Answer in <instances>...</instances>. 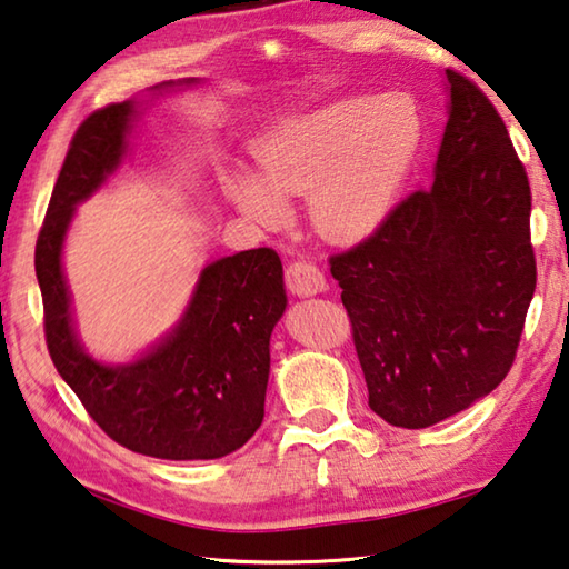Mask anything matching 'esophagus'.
Wrapping results in <instances>:
<instances>
[{
    "label": "esophagus",
    "mask_w": 569,
    "mask_h": 569,
    "mask_svg": "<svg viewBox=\"0 0 569 569\" xmlns=\"http://www.w3.org/2000/svg\"><path fill=\"white\" fill-rule=\"evenodd\" d=\"M286 283L296 296H313L326 288L321 268L311 261H293L286 266Z\"/></svg>",
    "instance_id": "esophagus-1"
}]
</instances>
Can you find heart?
I'll return each instance as SVG.
<instances>
[{"mask_svg": "<svg viewBox=\"0 0 569 569\" xmlns=\"http://www.w3.org/2000/svg\"><path fill=\"white\" fill-rule=\"evenodd\" d=\"M417 146L419 120L401 100H336L261 134L253 176L230 172L226 192L263 228L283 223L286 200L308 196V218L323 238L356 240L389 216Z\"/></svg>", "mask_w": 569, "mask_h": 569, "instance_id": "obj_1", "label": "heart"}]
</instances>
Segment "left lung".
<instances>
[{
	"instance_id": "left-lung-1",
	"label": "left lung",
	"mask_w": 569,
	"mask_h": 569,
	"mask_svg": "<svg viewBox=\"0 0 569 569\" xmlns=\"http://www.w3.org/2000/svg\"><path fill=\"white\" fill-rule=\"evenodd\" d=\"M447 80L435 186L329 258L369 407L403 429L431 427L502 383L537 286L522 160L487 94L461 72Z\"/></svg>"
}]
</instances>
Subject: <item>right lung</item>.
<instances>
[{
	"label": "right lung",
	"instance_id": "right-lung-1",
	"mask_svg": "<svg viewBox=\"0 0 569 569\" xmlns=\"http://www.w3.org/2000/svg\"><path fill=\"white\" fill-rule=\"evenodd\" d=\"M134 104L112 102L74 130L37 236L44 339L60 377L92 421L124 449L158 459H218L261 427L271 331L283 316L273 248L220 258L200 273L186 319L146 359L104 366L74 339L60 253L72 210L120 166Z\"/></svg>",
	"mask_w": 569,
	"mask_h": 569
}]
</instances>
